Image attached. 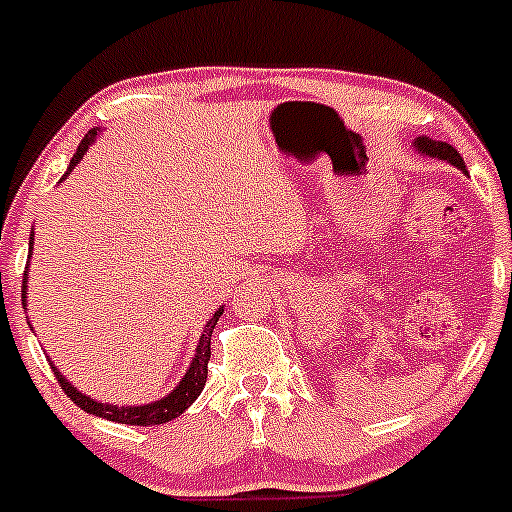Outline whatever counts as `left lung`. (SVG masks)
<instances>
[{
  "label": "left lung",
  "instance_id": "1",
  "mask_svg": "<svg viewBox=\"0 0 512 512\" xmlns=\"http://www.w3.org/2000/svg\"><path fill=\"white\" fill-rule=\"evenodd\" d=\"M414 148H416L418 153H421V156L436 158V160H446V163L456 165L458 170L468 173L466 163H463V158H461V153H458L456 148L451 146V143L433 141V138H428V136H418V138H414Z\"/></svg>",
  "mask_w": 512,
  "mask_h": 512
}]
</instances>
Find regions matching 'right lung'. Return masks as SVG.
I'll use <instances>...</instances> for the list:
<instances>
[{
  "mask_svg": "<svg viewBox=\"0 0 512 512\" xmlns=\"http://www.w3.org/2000/svg\"><path fill=\"white\" fill-rule=\"evenodd\" d=\"M98 128H91L89 133L84 136V141L79 143V148H76L74 158H71L69 168H66V173L61 175V180L69 178L71 170L76 168V165L81 163V158L86 156V151L91 148V143L98 138ZM59 180V183H61ZM34 245V232L32 237H29V247ZM29 257H32V252H29ZM27 272H24V289H22V304L24 309H27ZM225 309L220 307L218 312L213 314V317L208 319V324H205L203 334H200V342H198V349H195V356L193 361H190L188 371H185L183 379L178 381V386H175L170 394H165L163 399L158 401H151V404H133V406H118V404H101V401L91 399V396H86L84 391L76 389L74 384H71L69 379H66L64 374H61L59 369H56L54 364H51V369H54L56 379H59L61 389H64V394L69 396L71 401H74L79 409H84L86 414H94L98 418H106V421H116V423H128V426H156V423H165V421H173V418H178L183 414L185 409H188L190 404H193L195 399L200 396V391H203L205 381H208V361H210V337H213V329L215 324H218V319L223 317ZM32 327V324H29Z\"/></svg>",
  "mask_w": 512,
  "mask_h": 512,
  "instance_id": "obj_1",
  "label": "right lung"
}]
</instances>
